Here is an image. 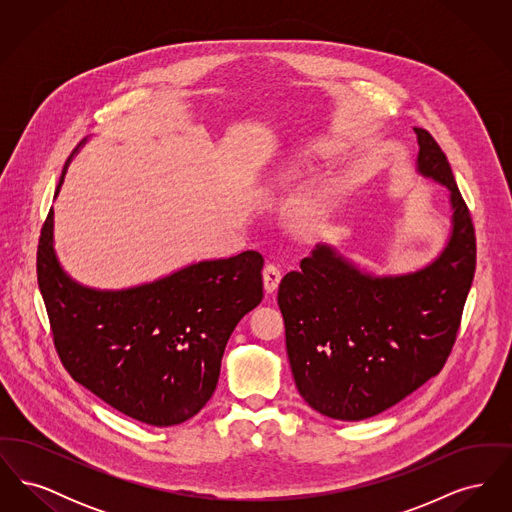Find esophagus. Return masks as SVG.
<instances>
[{
    "mask_svg": "<svg viewBox=\"0 0 512 512\" xmlns=\"http://www.w3.org/2000/svg\"><path fill=\"white\" fill-rule=\"evenodd\" d=\"M282 280V272L276 265H267L263 270V284H265V292L272 293L276 292L278 284Z\"/></svg>",
    "mask_w": 512,
    "mask_h": 512,
    "instance_id": "esophagus-1",
    "label": "esophagus"
}]
</instances>
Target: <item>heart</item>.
I'll use <instances>...</instances> for the list:
<instances>
[{
    "mask_svg": "<svg viewBox=\"0 0 512 512\" xmlns=\"http://www.w3.org/2000/svg\"><path fill=\"white\" fill-rule=\"evenodd\" d=\"M338 153H340V147L330 140H317L307 144L301 151L284 157L274 165V169L265 180V194L268 197L293 194L318 165L334 161ZM340 194L341 184L338 182H330L318 192L301 224V232L305 236H313L320 228V224L330 217Z\"/></svg>",
    "mask_w": 512,
    "mask_h": 512,
    "instance_id": "heart-1",
    "label": "heart"
}]
</instances>
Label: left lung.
<instances>
[{"label": "left lung", "instance_id": "1", "mask_svg": "<svg viewBox=\"0 0 512 512\" xmlns=\"http://www.w3.org/2000/svg\"><path fill=\"white\" fill-rule=\"evenodd\" d=\"M414 132L416 172L449 190V232L438 255L409 272L376 274L320 242L278 288L295 386L336 420L384 413L434 378L472 286L470 213L441 147L424 128Z\"/></svg>", "mask_w": 512, "mask_h": 512}]
</instances>
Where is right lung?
I'll return each mask as SVG.
<instances>
[{
    "label": "right lung",
    "instance_id": "obj_1",
    "mask_svg": "<svg viewBox=\"0 0 512 512\" xmlns=\"http://www.w3.org/2000/svg\"><path fill=\"white\" fill-rule=\"evenodd\" d=\"M263 263L261 253L244 251L122 290L90 288L55 253L51 209L38 244V286L74 380L122 414L163 428L211 399L226 343L263 299Z\"/></svg>",
    "mask_w": 512,
    "mask_h": 512
}]
</instances>
